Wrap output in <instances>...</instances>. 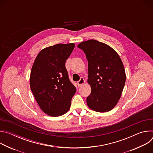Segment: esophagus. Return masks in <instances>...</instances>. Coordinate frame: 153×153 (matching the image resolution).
<instances>
[{"label": "esophagus", "mask_w": 153, "mask_h": 153, "mask_svg": "<svg viewBox=\"0 0 153 153\" xmlns=\"http://www.w3.org/2000/svg\"><path fill=\"white\" fill-rule=\"evenodd\" d=\"M85 83V80H84V79L83 78H82V77H81L80 78V79L77 82V85L78 86H81L82 85H83V83Z\"/></svg>", "instance_id": "esophagus-1"}]
</instances>
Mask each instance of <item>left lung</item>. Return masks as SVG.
Masks as SVG:
<instances>
[{
    "mask_svg": "<svg viewBox=\"0 0 153 153\" xmlns=\"http://www.w3.org/2000/svg\"><path fill=\"white\" fill-rule=\"evenodd\" d=\"M88 60V83L91 93L86 103L100 113L113 109L119 100L126 80L122 61L117 52L106 43L91 39L77 45Z\"/></svg>",
    "mask_w": 153,
    "mask_h": 153,
    "instance_id": "1",
    "label": "left lung"
}]
</instances>
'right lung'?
<instances>
[{
    "label": "right lung",
    "mask_w": 153,
    "mask_h": 153,
    "mask_svg": "<svg viewBox=\"0 0 153 153\" xmlns=\"http://www.w3.org/2000/svg\"><path fill=\"white\" fill-rule=\"evenodd\" d=\"M74 47L71 43L45 48L33 65L30 88L41 110L48 116L63 115L70 108L76 88L70 81L65 62Z\"/></svg>",
    "instance_id": "right-lung-1"
}]
</instances>
